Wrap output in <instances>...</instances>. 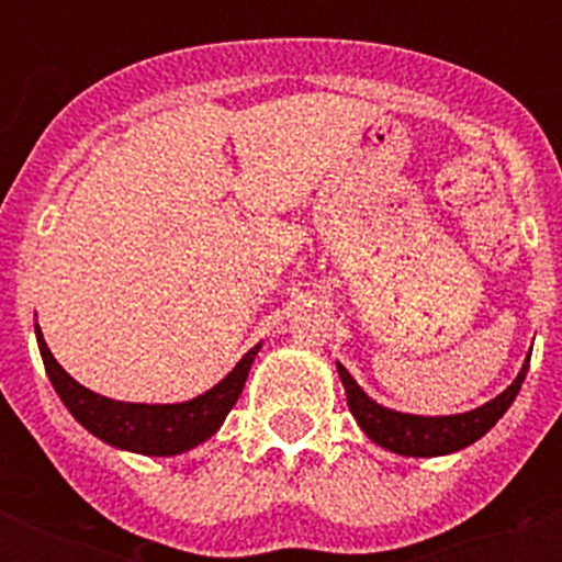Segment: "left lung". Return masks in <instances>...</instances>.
<instances>
[{"instance_id": "left-lung-1", "label": "left lung", "mask_w": 562, "mask_h": 562, "mask_svg": "<svg viewBox=\"0 0 562 562\" xmlns=\"http://www.w3.org/2000/svg\"><path fill=\"white\" fill-rule=\"evenodd\" d=\"M338 373H341V382L347 387L352 417L359 419V426L364 428L370 440L396 454L435 458V454L458 452L463 446L475 443L479 437L487 435L490 428L498 423V417L510 408V402L516 400V393L525 382V373H528V364L522 368V373L516 375V382L505 393H498L496 400L475 411H467V414H454V417H414V414L382 408L361 391L344 364H338Z\"/></svg>"}]
</instances>
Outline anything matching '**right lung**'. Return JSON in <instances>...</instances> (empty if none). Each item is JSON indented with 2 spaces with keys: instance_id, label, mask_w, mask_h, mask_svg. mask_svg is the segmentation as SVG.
Returning <instances> with one entry per match:
<instances>
[{
  "instance_id": "obj_1",
  "label": "right lung",
  "mask_w": 562,
  "mask_h": 562,
  "mask_svg": "<svg viewBox=\"0 0 562 562\" xmlns=\"http://www.w3.org/2000/svg\"><path fill=\"white\" fill-rule=\"evenodd\" d=\"M37 344L48 379L55 384L57 396L64 400L66 408L72 411V417L87 431L101 437L104 443L143 454L187 452V449L215 435V428L224 423L229 408L236 405L247 373H250V364H254L256 350H259V347L247 350L245 359L233 368V373H227V379H221L212 391H206L198 400L180 402V405H134V402H113L108 396H99V393L87 391L83 384L75 382L48 352L40 326Z\"/></svg>"
}]
</instances>
